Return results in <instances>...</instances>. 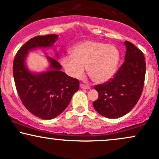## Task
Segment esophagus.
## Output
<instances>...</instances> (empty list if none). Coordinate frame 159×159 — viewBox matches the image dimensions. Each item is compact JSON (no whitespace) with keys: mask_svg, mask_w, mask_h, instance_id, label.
Segmentation results:
<instances>
[{"mask_svg":"<svg viewBox=\"0 0 159 159\" xmlns=\"http://www.w3.org/2000/svg\"><path fill=\"white\" fill-rule=\"evenodd\" d=\"M80 87H81V89H90V87H89L88 85H85L84 84H80Z\"/></svg>","mask_w":159,"mask_h":159,"instance_id":"1","label":"esophagus"}]
</instances>
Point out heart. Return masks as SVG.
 I'll list each match as a JSON object with an SVG mask.
<instances>
[{
    "mask_svg": "<svg viewBox=\"0 0 159 159\" xmlns=\"http://www.w3.org/2000/svg\"><path fill=\"white\" fill-rule=\"evenodd\" d=\"M72 55L61 59L66 73L74 78H81L84 68L90 79L102 84L114 77L120 62V52L114 45L96 40H87L76 44L71 50Z\"/></svg>",
    "mask_w": 159,
    "mask_h": 159,
    "instance_id": "obj_1",
    "label": "heart"
}]
</instances>
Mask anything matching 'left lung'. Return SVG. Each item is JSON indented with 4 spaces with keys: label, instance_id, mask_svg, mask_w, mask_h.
Returning <instances> with one entry per match:
<instances>
[{
    "label": "left lung",
    "instance_id": "left-lung-1",
    "mask_svg": "<svg viewBox=\"0 0 159 159\" xmlns=\"http://www.w3.org/2000/svg\"><path fill=\"white\" fill-rule=\"evenodd\" d=\"M125 61L114 77L94 87L98 92L93 107L99 114L110 119L123 116L135 106L143 89L146 63L143 54L125 41Z\"/></svg>",
    "mask_w": 159,
    "mask_h": 159
}]
</instances>
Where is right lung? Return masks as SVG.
Wrapping results in <instances>:
<instances>
[{"label": "right lung", "instance_id": "1", "mask_svg": "<svg viewBox=\"0 0 159 159\" xmlns=\"http://www.w3.org/2000/svg\"><path fill=\"white\" fill-rule=\"evenodd\" d=\"M57 37L56 34H48L32 38L20 48L13 61L14 81L23 105L31 114L43 120L61 114L79 89V81L62 72L61 65L54 58L46 57L50 69L42 73H32L25 66L29 51L52 46Z\"/></svg>", "mask_w": 159, "mask_h": 159}]
</instances>
